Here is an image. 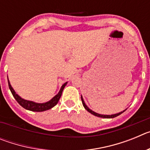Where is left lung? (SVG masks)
I'll use <instances>...</instances> for the list:
<instances>
[{
	"mask_svg": "<svg viewBox=\"0 0 150 150\" xmlns=\"http://www.w3.org/2000/svg\"><path fill=\"white\" fill-rule=\"evenodd\" d=\"M81 100H82V103H83V107H85V109L88 112H89L90 113H91L92 115H94V116H98V117H101V118H106V119H112V118H114V117H116V116H120V114H122L123 112H125V110L123 111H122V112H118V113H116V114H112V115H103V114H99V113H97V112H94L93 110H91V109H89L88 107H87V105L86 104H85L84 102V100H83V96L81 95Z\"/></svg>",
	"mask_w": 150,
	"mask_h": 150,
	"instance_id": "8db88e82",
	"label": "left lung"
}]
</instances>
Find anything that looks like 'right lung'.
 I'll return each instance as SVG.
<instances>
[{"mask_svg": "<svg viewBox=\"0 0 150 150\" xmlns=\"http://www.w3.org/2000/svg\"><path fill=\"white\" fill-rule=\"evenodd\" d=\"M7 79L9 88H10V91H11L12 95H13V97L15 98L16 101L18 102V104H20L23 108L28 110L34 111V112H43V111L48 110L51 109V108H52L53 107H55V106L58 104V102H59V99H60L61 96H62L63 89L64 88V87H65V86L67 83V82H66L65 83H64L62 86V87H61L59 93L57 94L55 96H54L50 100H49V101L47 102H45V103H36V102L31 101V100H25V99L22 98L18 94L16 93L15 90L13 89V88L12 87L11 85H10L9 79H8V76Z\"/></svg>", "mask_w": 150, "mask_h": 150, "instance_id": "obj_1", "label": "right lung"}]
</instances>
